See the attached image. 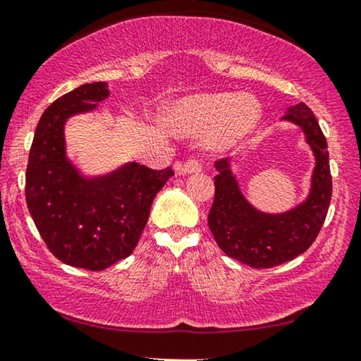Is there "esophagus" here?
Masks as SVG:
<instances>
[{"label": "esophagus", "mask_w": 361, "mask_h": 361, "mask_svg": "<svg viewBox=\"0 0 361 361\" xmlns=\"http://www.w3.org/2000/svg\"><path fill=\"white\" fill-rule=\"evenodd\" d=\"M175 170H176V173H180V175L197 173V171H201V164H199V160H196V159H190V160H186L185 164H176Z\"/></svg>", "instance_id": "obj_1"}]
</instances>
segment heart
I'll list each match as a JSON object with an SVG mask.
<instances>
[{
  "label": "heart",
  "instance_id": "1",
  "mask_svg": "<svg viewBox=\"0 0 361 361\" xmlns=\"http://www.w3.org/2000/svg\"><path fill=\"white\" fill-rule=\"evenodd\" d=\"M259 113V102L251 94H202L171 106L165 125L185 136L211 129L206 137L209 149L227 150L252 131Z\"/></svg>",
  "mask_w": 361,
  "mask_h": 361
}]
</instances>
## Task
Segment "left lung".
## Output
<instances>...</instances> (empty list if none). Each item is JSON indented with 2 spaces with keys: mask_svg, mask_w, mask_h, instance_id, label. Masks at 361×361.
<instances>
[{
  "mask_svg": "<svg viewBox=\"0 0 361 361\" xmlns=\"http://www.w3.org/2000/svg\"><path fill=\"white\" fill-rule=\"evenodd\" d=\"M297 125L313 150L314 169L310 192L303 202L281 214L256 209L241 192L232 159L215 162V197L209 212V228L219 248L233 259L255 269H269L310 248L324 224L332 196L329 152L319 123L308 106L300 102L281 118Z\"/></svg>",
  "mask_w": 361,
  "mask_h": 361,
  "instance_id": "obj_1",
  "label": "left lung"
}]
</instances>
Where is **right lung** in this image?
<instances>
[{
  "label": "right lung",
  "instance_id": "add662e5",
  "mask_svg": "<svg viewBox=\"0 0 361 361\" xmlns=\"http://www.w3.org/2000/svg\"><path fill=\"white\" fill-rule=\"evenodd\" d=\"M106 82L82 84L43 111L25 171V201L48 250L73 267L104 271L136 248L154 197L173 170L136 162L85 176L66 155L64 125L109 99Z\"/></svg>",
  "mask_w": 361,
  "mask_h": 361
}]
</instances>
